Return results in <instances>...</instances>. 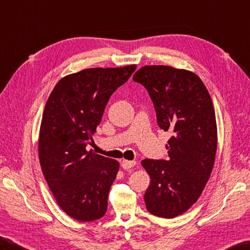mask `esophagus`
I'll return each mask as SVG.
<instances>
[{
    "label": "esophagus",
    "mask_w": 250,
    "mask_h": 250,
    "mask_svg": "<svg viewBox=\"0 0 250 250\" xmlns=\"http://www.w3.org/2000/svg\"><path fill=\"white\" fill-rule=\"evenodd\" d=\"M137 164L136 161H130V160H123L121 162V166L122 167H123L124 169H128V168H131L133 167Z\"/></svg>",
    "instance_id": "34e87169"
}]
</instances>
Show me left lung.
<instances>
[{
	"label": "left lung",
	"mask_w": 250,
	"mask_h": 250,
	"mask_svg": "<svg viewBox=\"0 0 250 250\" xmlns=\"http://www.w3.org/2000/svg\"><path fill=\"white\" fill-rule=\"evenodd\" d=\"M148 91L157 123L169 131L168 159H144L149 175L144 202L150 214L174 218L197 202L212 173L217 127L211 96L195 73L168 65H144L133 75Z\"/></svg>",
	"instance_id": "left-lung-1"
}]
</instances>
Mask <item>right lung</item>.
<instances>
[{
  "mask_svg": "<svg viewBox=\"0 0 250 250\" xmlns=\"http://www.w3.org/2000/svg\"><path fill=\"white\" fill-rule=\"evenodd\" d=\"M136 68L130 64L73 73L60 79L47 99L39 131L40 166L58 206L78 222L99 220L107 211L120 163L88 151L86 146L111 94Z\"/></svg>",
  "mask_w": 250,
  "mask_h": 250,
  "instance_id": "obj_1",
  "label": "right lung"
}]
</instances>
